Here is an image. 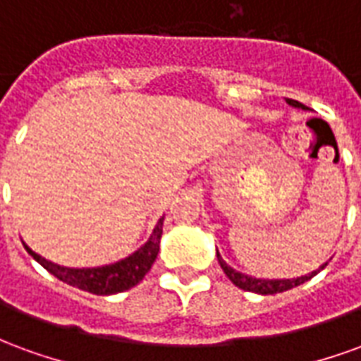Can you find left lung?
Listing matches in <instances>:
<instances>
[{
    "label": "left lung",
    "mask_w": 361,
    "mask_h": 361,
    "mask_svg": "<svg viewBox=\"0 0 361 361\" xmlns=\"http://www.w3.org/2000/svg\"><path fill=\"white\" fill-rule=\"evenodd\" d=\"M286 102L290 106H294V108H303L302 104L298 102V100H292V98H286ZM216 257H219V263L222 267V271L226 274L228 279L234 282L235 286L242 288V290H247V292H255V294H279V292H286L290 288H295L303 284L305 280H310L311 276H315L321 269H325L326 263L319 271H313L311 274H305V276H300V279H290V280H261V279H253V276H247V274H242V272L234 271L232 267H228L222 257H220V253H216Z\"/></svg>",
    "instance_id": "8db88e82"
}]
</instances>
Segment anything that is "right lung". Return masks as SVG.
Here are the masks:
<instances>
[{
    "label": "right lung",
    "instance_id": "add662e5",
    "mask_svg": "<svg viewBox=\"0 0 361 361\" xmlns=\"http://www.w3.org/2000/svg\"><path fill=\"white\" fill-rule=\"evenodd\" d=\"M162 220L164 219L158 220V224L150 234L149 242L145 243L141 250H137L133 255L121 259L114 265L98 267V269H67V267L54 265L50 261L40 257V255H36L28 245H25V247L46 271L51 272L61 282H67L69 286L81 288L85 292H90V294L96 295L118 294V292H126L129 288L137 286L145 279V274L150 271V267H152L158 255V250H160Z\"/></svg>",
    "mask_w": 361,
    "mask_h": 361
}]
</instances>
